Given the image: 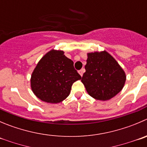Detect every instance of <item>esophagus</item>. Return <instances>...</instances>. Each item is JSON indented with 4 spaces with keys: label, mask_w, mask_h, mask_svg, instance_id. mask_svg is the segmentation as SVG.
Here are the masks:
<instances>
[{
    "label": "esophagus",
    "mask_w": 147,
    "mask_h": 147,
    "mask_svg": "<svg viewBox=\"0 0 147 147\" xmlns=\"http://www.w3.org/2000/svg\"><path fill=\"white\" fill-rule=\"evenodd\" d=\"M84 71H85L84 68H82V69H81L80 71H79V74H80L81 76H83V74H84Z\"/></svg>",
    "instance_id": "esophagus-1"
}]
</instances>
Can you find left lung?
<instances>
[{
  "instance_id": "obj_1",
  "label": "left lung",
  "mask_w": 147,
  "mask_h": 147,
  "mask_svg": "<svg viewBox=\"0 0 147 147\" xmlns=\"http://www.w3.org/2000/svg\"><path fill=\"white\" fill-rule=\"evenodd\" d=\"M85 69L82 82L87 93L96 100H110L123 88L125 71L105 50L87 53Z\"/></svg>"
}]
</instances>
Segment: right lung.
Returning a JSON list of instances; mask_svg holds the SVG:
<instances>
[{
  "label": "right lung",
  "instance_id": "right-lung-1",
  "mask_svg": "<svg viewBox=\"0 0 147 147\" xmlns=\"http://www.w3.org/2000/svg\"><path fill=\"white\" fill-rule=\"evenodd\" d=\"M81 79L64 52L53 49L36 65L31 76V88L42 101L56 104L69 95L73 84Z\"/></svg>",
  "mask_w": 147,
  "mask_h": 147
}]
</instances>
